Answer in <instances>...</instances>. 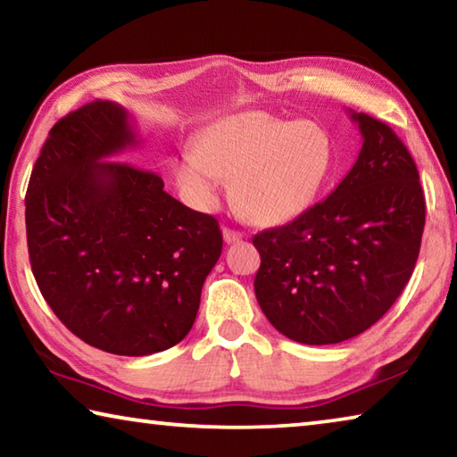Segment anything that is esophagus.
<instances>
[{
  "label": "esophagus",
  "instance_id": "34e87169",
  "mask_svg": "<svg viewBox=\"0 0 457 457\" xmlns=\"http://www.w3.org/2000/svg\"><path fill=\"white\" fill-rule=\"evenodd\" d=\"M242 237H244L242 231L223 228V239H226V244H236V242H239V239H242Z\"/></svg>",
  "mask_w": 457,
  "mask_h": 457
}]
</instances>
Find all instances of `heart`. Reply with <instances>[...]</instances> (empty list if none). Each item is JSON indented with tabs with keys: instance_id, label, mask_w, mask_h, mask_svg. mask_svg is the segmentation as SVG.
<instances>
[{
	"instance_id": "b5f03b06",
	"label": "heart",
	"mask_w": 457,
	"mask_h": 457,
	"mask_svg": "<svg viewBox=\"0 0 457 457\" xmlns=\"http://www.w3.org/2000/svg\"><path fill=\"white\" fill-rule=\"evenodd\" d=\"M195 153L175 163V181L193 205L212 207L229 177L247 218L264 226L296 218L319 197L335 165L327 129L314 120L236 112L195 137Z\"/></svg>"
}]
</instances>
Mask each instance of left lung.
Segmentation results:
<instances>
[{
    "label": "left lung",
    "instance_id": "left-lung-1",
    "mask_svg": "<svg viewBox=\"0 0 457 457\" xmlns=\"http://www.w3.org/2000/svg\"><path fill=\"white\" fill-rule=\"evenodd\" d=\"M362 146L330 195L282 228L253 236V280L272 327L296 343L361 335L403 292L420 256L425 197L415 161L385 122L353 112Z\"/></svg>",
    "mask_w": 457,
    "mask_h": 457
}]
</instances>
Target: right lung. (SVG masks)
<instances>
[{
    "label": "right lung",
    "mask_w": 457,
    "mask_h": 457,
    "mask_svg": "<svg viewBox=\"0 0 457 457\" xmlns=\"http://www.w3.org/2000/svg\"><path fill=\"white\" fill-rule=\"evenodd\" d=\"M141 145L129 112L95 100L60 119L26 193L29 264L68 330L100 351L145 357L187 337L221 256L212 215L114 154Z\"/></svg>",
    "instance_id": "obj_1"
}]
</instances>
